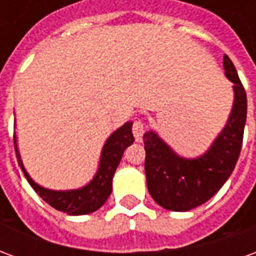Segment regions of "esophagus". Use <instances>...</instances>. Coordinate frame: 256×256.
Returning a JSON list of instances; mask_svg holds the SVG:
<instances>
[{
	"mask_svg": "<svg viewBox=\"0 0 256 256\" xmlns=\"http://www.w3.org/2000/svg\"><path fill=\"white\" fill-rule=\"evenodd\" d=\"M144 132H145L144 123L140 122V120H136L133 124V134H134V138H136V141H137V142H141V141H142Z\"/></svg>",
	"mask_w": 256,
	"mask_h": 256,
	"instance_id": "1",
	"label": "esophagus"
}]
</instances>
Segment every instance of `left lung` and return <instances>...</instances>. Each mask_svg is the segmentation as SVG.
Wrapping results in <instances>:
<instances>
[{
    "instance_id": "left-lung-1",
    "label": "left lung",
    "mask_w": 256,
    "mask_h": 256,
    "mask_svg": "<svg viewBox=\"0 0 256 256\" xmlns=\"http://www.w3.org/2000/svg\"><path fill=\"white\" fill-rule=\"evenodd\" d=\"M225 76L233 84V106L220 133L204 154L178 155L159 134H144L145 176L150 196L163 208L189 211L218 192L234 170L247 120V94L232 60L224 56Z\"/></svg>"
}]
</instances>
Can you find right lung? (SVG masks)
Returning a JSON list of instances; mask_svg holds the SVG:
<instances>
[{"instance_id":"1","label":"right lung","mask_w":256,"mask_h":256,"mask_svg":"<svg viewBox=\"0 0 256 256\" xmlns=\"http://www.w3.org/2000/svg\"><path fill=\"white\" fill-rule=\"evenodd\" d=\"M133 122H126L123 126L116 128L114 133L106 138V144L101 150L100 162L94 177L82 188L68 189V190H54L48 189L36 184L30 174L24 168L22 162L16 134L14 136V150L16 158L19 162L22 172H24V177L42 200H45L53 208L63 211L68 215H86L94 212L104 206L110 194L112 192V178L116 172V167L122 160L124 150L134 142L133 133H132Z\"/></svg>"}]
</instances>
